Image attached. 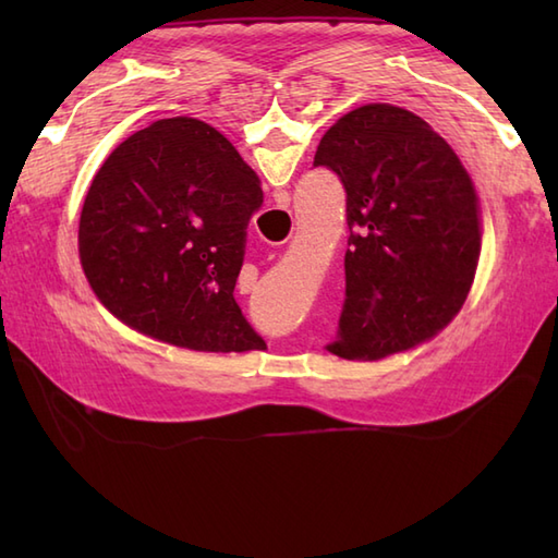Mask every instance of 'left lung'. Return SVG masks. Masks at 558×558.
<instances>
[{
  "mask_svg": "<svg viewBox=\"0 0 558 558\" xmlns=\"http://www.w3.org/2000/svg\"><path fill=\"white\" fill-rule=\"evenodd\" d=\"M348 194L345 302L328 352L384 360L446 328L475 280V186L422 117L374 102L348 112L316 148Z\"/></svg>",
  "mask_w": 558,
  "mask_h": 558,
  "instance_id": "obj_1",
  "label": "left lung"
}]
</instances>
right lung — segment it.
<instances>
[{"label": "right lung", "mask_w": 558, "mask_h": 558, "mask_svg": "<svg viewBox=\"0 0 558 558\" xmlns=\"http://www.w3.org/2000/svg\"><path fill=\"white\" fill-rule=\"evenodd\" d=\"M260 204L256 172L218 129L158 120L93 177L78 220L83 272L138 333L198 352L264 350L234 302Z\"/></svg>", "instance_id": "add662e5"}]
</instances>
